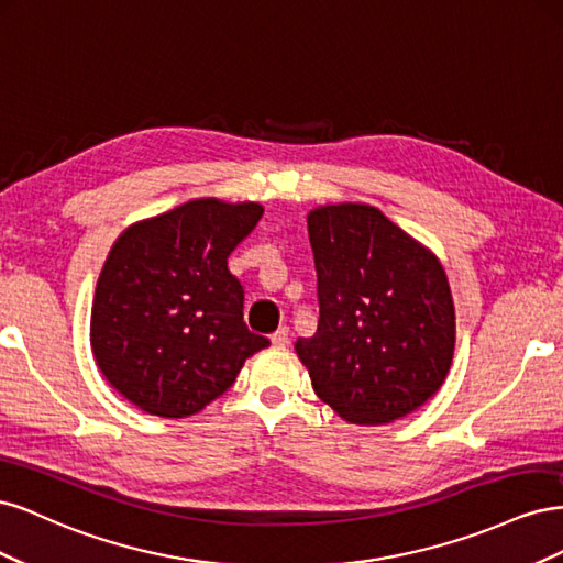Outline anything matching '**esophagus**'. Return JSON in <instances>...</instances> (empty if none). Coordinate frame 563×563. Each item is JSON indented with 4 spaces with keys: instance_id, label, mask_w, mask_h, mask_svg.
<instances>
[{
    "instance_id": "34e87169",
    "label": "esophagus",
    "mask_w": 563,
    "mask_h": 563,
    "mask_svg": "<svg viewBox=\"0 0 563 563\" xmlns=\"http://www.w3.org/2000/svg\"><path fill=\"white\" fill-rule=\"evenodd\" d=\"M288 343H291V331H288V327H279L275 333H272V345L286 347Z\"/></svg>"
}]
</instances>
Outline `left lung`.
Here are the masks:
<instances>
[{
    "mask_svg": "<svg viewBox=\"0 0 563 563\" xmlns=\"http://www.w3.org/2000/svg\"><path fill=\"white\" fill-rule=\"evenodd\" d=\"M319 321L296 352L317 397L356 424L404 418L444 383L455 312L444 267L366 203L308 216Z\"/></svg>",
    "mask_w": 563,
    "mask_h": 563,
    "instance_id": "8db88e82",
    "label": "left lung"
}]
</instances>
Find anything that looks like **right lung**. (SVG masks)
<instances>
[{
	"mask_svg": "<svg viewBox=\"0 0 563 563\" xmlns=\"http://www.w3.org/2000/svg\"><path fill=\"white\" fill-rule=\"evenodd\" d=\"M261 216L253 201L195 199L122 232L91 310L93 356L119 395L152 416H192L269 345L249 331L228 269Z\"/></svg>",
	"mask_w": 563,
	"mask_h": 563,
	"instance_id": "1",
	"label": "right lung"
}]
</instances>
